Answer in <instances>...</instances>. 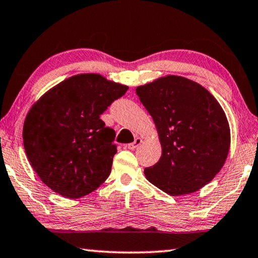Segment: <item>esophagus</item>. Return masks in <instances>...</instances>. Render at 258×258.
<instances>
[{"instance_id": "34e87169", "label": "esophagus", "mask_w": 258, "mask_h": 258, "mask_svg": "<svg viewBox=\"0 0 258 258\" xmlns=\"http://www.w3.org/2000/svg\"><path fill=\"white\" fill-rule=\"evenodd\" d=\"M141 143H142V138L137 137V138H135V141H134L133 143H129L128 145H126V148L130 149V150H135L137 147H140Z\"/></svg>"}]
</instances>
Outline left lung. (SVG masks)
Returning a JSON list of instances; mask_svg holds the SVG:
<instances>
[{
  "instance_id": "8db88e82",
  "label": "left lung",
  "mask_w": 258,
  "mask_h": 258,
  "mask_svg": "<svg viewBox=\"0 0 258 258\" xmlns=\"http://www.w3.org/2000/svg\"><path fill=\"white\" fill-rule=\"evenodd\" d=\"M154 118L162 156L144 169L145 177L170 196L196 192L226 162L230 132L225 111L206 88L182 77L167 76L136 88Z\"/></svg>"
}]
</instances>
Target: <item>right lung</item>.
Instances as JSON below:
<instances>
[{
	"label": "right lung",
	"instance_id": "1",
	"mask_svg": "<svg viewBox=\"0 0 258 258\" xmlns=\"http://www.w3.org/2000/svg\"><path fill=\"white\" fill-rule=\"evenodd\" d=\"M128 86L99 74H79L33 104L23 126L28 159L44 184L70 199L84 197L109 177L117 152L115 130L100 116Z\"/></svg>",
	"mask_w": 258,
	"mask_h": 258
}]
</instances>
